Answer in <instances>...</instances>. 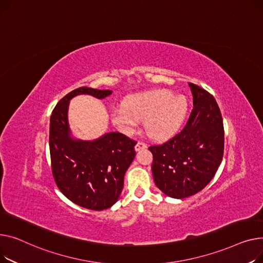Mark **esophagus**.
Wrapping results in <instances>:
<instances>
[{
	"label": "esophagus",
	"mask_w": 263,
	"mask_h": 263,
	"mask_svg": "<svg viewBox=\"0 0 263 263\" xmlns=\"http://www.w3.org/2000/svg\"><path fill=\"white\" fill-rule=\"evenodd\" d=\"M147 147V145L145 144V143H143V142H137V144H136V146H135V149L137 151V152H139V151H141V149H144V148H146Z\"/></svg>",
	"instance_id": "1"
}]
</instances>
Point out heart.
I'll use <instances>...</instances> for the list:
<instances>
[{"instance_id": "heart-1", "label": "heart", "mask_w": 263, "mask_h": 263, "mask_svg": "<svg viewBox=\"0 0 263 263\" xmlns=\"http://www.w3.org/2000/svg\"><path fill=\"white\" fill-rule=\"evenodd\" d=\"M186 97L172 95L167 90H155L128 97L124 106L111 111L115 124L126 134L134 133L140 121H145L147 135L155 140H165L174 136L188 114Z\"/></svg>"}]
</instances>
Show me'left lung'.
Instances as JSON below:
<instances>
[{"label":"left lung","mask_w":263,"mask_h":263,"mask_svg":"<svg viewBox=\"0 0 263 263\" xmlns=\"http://www.w3.org/2000/svg\"><path fill=\"white\" fill-rule=\"evenodd\" d=\"M193 110L186 126L161 145H153L152 172L167 196L184 198L203 190L218 171L224 152L220 108L205 89L189 83Z\"/></svg>","instance_id":"8db88e82"}]
</instances>
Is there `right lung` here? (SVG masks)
<instances>
[{
    "instance_id": "add662e5",
    "label": "right lung",
    "mask_w": 263,
    "mask_h": 263,
    "mask_svg": "<svg viewBox=\"0 0 263 263\" xmlns=\"http://www.w3.org/2000/svg\"><path fill=\"white\" fill-rule=\"evenodd\" d=\"M110 90L77 88L61 99L50 119L52 173L58 189L71 202L90 210L111 207L122 192L124 175L133 162L136 141L120 133H107L99 139H74L68 122L69 102L80 95L97 99Z\"/></svg>"
}]
</instances>
